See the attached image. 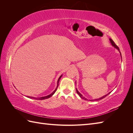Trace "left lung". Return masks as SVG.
Wrapping results in <instances>:
<instances>
[{"instance_id": "obj_1", "label": "left lung", "mask_w": 133, "mask_h": 133, "mask_svg": "<svg viewBox=\"0 0 133 133\" xmlns=\"http://www.w3.org/2000/svg\"><path fill=\"white\" fill-rule=\"evenodd\" d=\"M109 41H110V43L111 44V45L112 46H114L115 48H116V49H117L118 50V51L120 52V55H121V57H122V55H121V53H120V50H119V47L116 45V44H115V43L113 42V41H112V40L111 39H110V38H109ZM75 83H76V82H75ZM76 92H77V94L79 95V96L81 98H82V99H84V100H87L88 99H86L85 98H84V96H83V95L80 93L79 92V91L78 90V89H76ZM111 92H109V93H108L107 94H106V95H104L103 96H102V97H101V98H99V99H91V100H89L90 101H97V100H101V99H103V98H104L105 97H106V96L108 95H109V94Z\"/></svg>"}]
</instances>
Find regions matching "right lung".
I'll return each instance as SVG.
<instances>
[{
  "instance_id": "1",
  "label": "right lung",
  "mask_w": 133,
  "mask_h": 133,
  "mask_svg": "<svg viewBox=\"0 0 133 133\" xmlns=\"http://www.w3.org/2000/svg\"><path fill=\"white\" fill-rule=\"evenodd\" d=\"M62 75H60V76H59V79H58V82H57V88H55V89L54 90V91H53V92H51V93L50 94L48 95H47V96H43V97H40V98H35V97H33V96H27V97H28V98H30V99H37V100H44V99H46L49 98L50 97H51V96L55 93V91H57L58 87V85H59V80H60V78H62Z\"/></svg>"
}]
</instances>
